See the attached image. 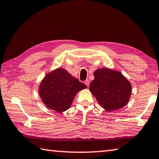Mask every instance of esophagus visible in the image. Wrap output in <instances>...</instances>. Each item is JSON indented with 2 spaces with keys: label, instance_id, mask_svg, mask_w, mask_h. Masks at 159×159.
<instances>
[{
  "label": "esophagus",
  "instance_id": "34e87169",
  "mask_svg": "<svg viewBox=\"0 0 159 159\" xmlns=\"http://www.w3.org/2000/svg\"><path fill=\"white\" fill-rule=\"evenodd\" d=\"M84 84L86 85L88 87H89V85H90V80H85V82H84Z\"/></svg>",
  "mask_w": 159,
  "mask_h": 159
}]
</instances>
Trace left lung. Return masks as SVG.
I'll list each match as a JSON object with an SVG mask.
<instances>
[{"label": "left lung", "instance_id": "left-lung-1", "mask_svg": "<svg viewBox=\"0 0 159 159\" xmlns=\"http://www.w3.org/2000/svg\"><path fill=\"white\" fill-rule=\"evenodd\" d=\"M94 77L90 84V90L105 110H117L127 104L132 86L120 72L102 68L95 70Z\"/></svg>", "mask_w": 159, "mask_h": 159}]
</instances>
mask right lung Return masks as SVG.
<instances>
[{
    "label": "right lung",
    "instance_id": "obj_1",
    "mask_svg": "<svg viewBox=\"0 0 159 159\" xmlns=\"http://www.w3.org/2000/svg\"><path fill=\"white\" fill-rule=\"evenodd\" d=\"M87 88L64 69L47 74L39 85L40 98L47 107L58 112L69 109L77 93Z\"/></svg>",
    "mask_w": 159,
    "mask_h": 159
}]
</instances>
